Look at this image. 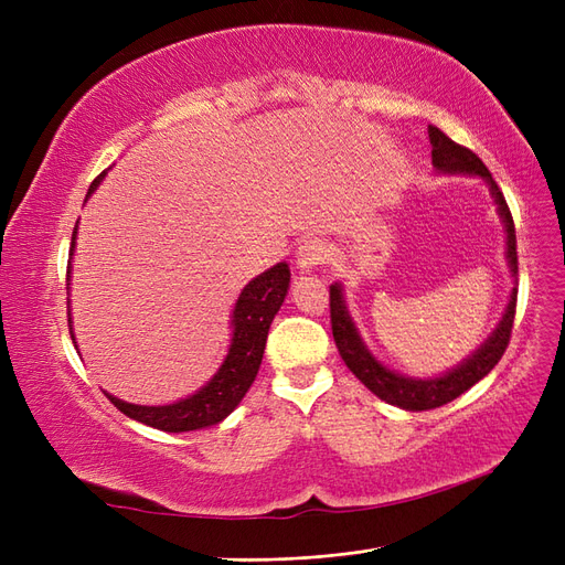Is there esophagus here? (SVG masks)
I'll return each mask as SVG.
<instances>
[{
    "label": "esophagus",
    "mask_w": 565,
    "mask_h": 565,
    "mask_svg": "<svg viewBox=\"0 0 565 565\" xmlns=\"http://www.w3.org/2000/svg\"><path fill=\"white\" fill-rule=\"evenodd\" d=\"M328 247H324L322 241H303L297 249V268L301 273H309L328 262Z\"/></svg>",
    "instance_id": "34e87169"
}]
</instances>
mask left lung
Instances as JSON below:
<instances>
[{"mask_svg":"<svg viewBox=\"0 0 565 565\" xmlns=\"http://www.w3.org/2000/svg\"><path fill=\"white\" fill-rule=\"evenodd\" d=\"M429 139H431V162L438 169V172L446 174H476L486 179L490 185V193L498 202L500 216L504 221L507 228V259L511 273H519V254H516V228H514V218H511L509 204L500 191V185L494 183L492 174L488 172V167L481 162V158L476 156L473 150L455 143L450 136L443 134L438 127L429 125ZM516 292L514 287L511 292V299L507 303V311L500 320L498 328L488 337L486 344L478 349L473 355H469L465 363L457 365L455 370L440 374V377L434 380H413V377H403V374H396L393 370L384 367L377 358H374L367 347L363 344L361 334H358L355 324L347 311L344 295H341V285L334 282L330 287V320H332V337L334 344L339 349L341 361L347 363V367L361 380L374 396L382 398L388 405H396L403 409H413V413H419V409H434L455 401L461 393L469 391L476 382H481L486 374L500 363V358L504 355L509 347V337L511 328H514V316H516Z\"/></svg>","mask_w":565,"mask_h":565,"instance_id":"1","label":"left lung"}]
</instances>
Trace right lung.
<instances>
[{"mask_svg":"<svg viewBox=\"0 0 565 565\" xmlns=\"http://www.w3.org/2000/svg\"><path fill=\"white\" fill-rule=\"evenodd\" d=\"M104 177L106 172L94 179L87 198L96 191V185ZM75 237H77V226L73 231L71 254L75 252ZM67 280H71V264H67ZM287 287H289V266L276 264L266 273H262V276H256L243 289L233 311V339H231L226 361L207 382V386H202L198 393H193V396H188L172 405H156V407L131 405L106 393L108 401L127 417L169 434L195 431L226 419L237 407V403L245 398V393L249 391L256 372H259L268 328L285 301ZM71 322H73L71 313H67V324ZM71 337L75 339L73 324H71Z\"/></svg>","mask_w":565,"mask_h":565,"instance_id":"obj_1","label":"right lung"}]
</instances>
